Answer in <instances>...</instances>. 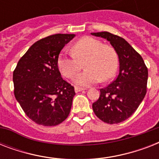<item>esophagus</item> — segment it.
<instances>
[{
    "label": "esophagus",
    "mask_w": 159,
    "mask_h": 159,
    "mask_svg": "<svg viewBox=\"0 0 159 159\" xmlns=\"http://www.w3.org/2000/svg\"><path fill=\"white\" fill-rule=\"evenodd\" d=\"M86 90V88H83V87H75V92H82V91H84Z\"/></svg>",
    "instance_id": "obj_1"
}]
</instances>
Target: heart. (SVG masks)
I'll return each mask as SVG.
<instances>
[{
  "mask_svg": "<svg viewBox=\"0 0 159 159\" xmlns=\"http://www.w3.org/2000/svg\"><path fill=\"white\" fill-rule=\"evenodd\" d=\"M72 55L61 53L57 66L64 77L72 78L84 62L86 70L75 77L74 82L80 86H90L102 80L111 79L118 67V56L111 46L103 45L101 41L92 37H84L73 44Z\"/></svg>",
  "mask_w": 159,
  "mask_h": 159,
  "instance_id": "obj_1",
  "label": "heart"
}]
</instances>
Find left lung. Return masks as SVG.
<instances>
[{
    "label": "left lung",
    "mask_w": 159,
    "mask_h": 159,
    "mask_svg": "<svg viewBox=\"0 0 159 159\" xmlns=\"http://www.w3.org/2000/svg\"><path fill=\"white\" fill-rule=\"evenodd\" d=\"M92 34L108 40L120 62L116 79L100 90V97L92 104V109L96 116L106 123H120L134 113L145 97L148 68L140 54L125 39L106 31Z\"/></svg>",
    "instance_id": "obj_1"
}]
</instances>
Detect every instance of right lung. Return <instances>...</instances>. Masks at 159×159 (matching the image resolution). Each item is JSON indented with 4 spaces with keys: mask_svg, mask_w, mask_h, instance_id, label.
<instances>
[{
    "mask_svg": "<svg viewBox=\"0 0 159 159\" xmlns=\"http://www.w3.org/2000/svg\"><path fill=\"white\" fill-rule=\"evenodd\" d=\"M75 34H57L37 41L13 72L14 93L26 116L36 124L55 126L67 118L74 87L62 79L57 59Z\"/></svg>",
    "mask_w": 159,
    "mask_h": 159,
    "instance_id": "obj_1",
    "label": "right lung"
}]
</instances>
